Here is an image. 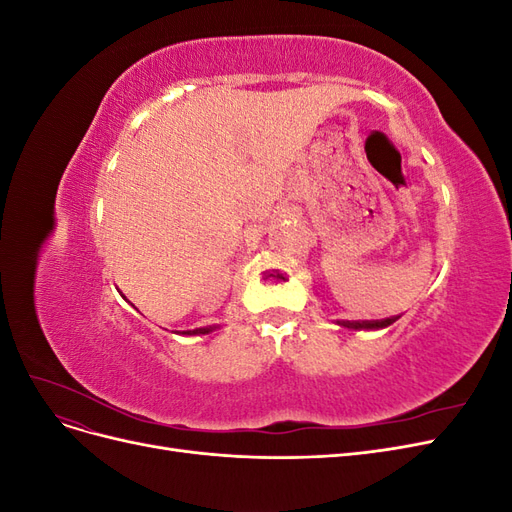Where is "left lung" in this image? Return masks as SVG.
<instances>
[{
    "mask_svg": "<svg viewBox=\"0 0 512 512\" xmlns=\"http://www.w3.org/2000/svg\"><path fill=\"white\" fill-rule=\"evenodd\" d=\"M399 316H391V318H382V320H337V324H342V327H346V329H356V331H361V329H384V327H389V324H393L395 320H397Z\"/></svg>",
    "mask_w": 512,
    "mask_h": 512,
    "instance_id": "obj_1",
    "label": "left lung"
}]
</instances>
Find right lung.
<instances>
[{
  "label": "right lung",
  "instance_id": "add662e5",
  "mask_svg": "<svg viewBox=\"0 0 512 512\" xmlns=\"http://www.w3.org/2000/svg\"><path fill=\"white\" fill-rule=\"evenodd\" d=\"M213 331V327H203V329H194V331H183V335H205Z\"/></svg>",
  "mask_w": 512,
  "mask_h": 512
}]
</instances>
